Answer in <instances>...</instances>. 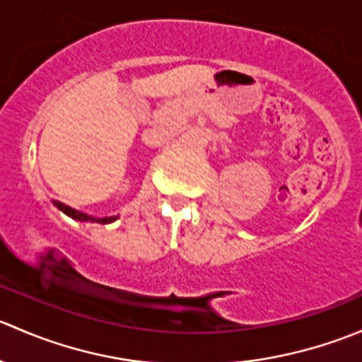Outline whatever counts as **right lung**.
I'll list each match as a JSON object with an SVG mask.
<instances>
[{"label": "right lung", "mask_w": 362, "mask_h": 362, "mask_svg": "<svg viewBox=\"0 0 362 362\" xmlns=\"http://www.w3.org/2000/svg\"><path fill=\"white\" fill-rule=\"evenodd\" d=\"M52 203L56 204V206L59 208V210L63 211V214H66L68 217L75 218V221H82V222H100V224H110V222H113V221H115V218H117V217H103V218H100V217H90V215L83 214V211L75 210V208H69L68 204H64V203H61V202H52Z\"/></svg>", "instance_id": "obj_1"}]
</instances>
